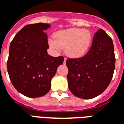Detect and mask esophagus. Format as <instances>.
<instances>
[{"label": "esophagus", "instance_id": "obj_1", "mask_svg": "<svg viewBox=\"0 0 124 124\" xmlns=\"http://www.w3.org/2000/svg\"><path fill=\"white\" fill-rule=\"evenodd\" d=\"M66 60H67V59L66 58H65V59H64V63H63L64 64H65V63H66Z\"/></svg>", "mask_w": 124, "mask_h": 124}]
</instances>
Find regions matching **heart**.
Returning <instances> with one entry per match:
<instances>
[{"label":"heart","instance_id":"1","mask_svg":"<svg viewBox=\"0 0 124 124\" xmlns=\"http://www.w3.org/2000/svg\"><path fill=\"white\" fill-rule=\"evenodd\" d=\"M92 43V35L88 30L72 28L55 32L49 40L50 47L55 50L65 49L71 57L79 58L85 55Z\"/></svg>","mask_w":124,"mask_h":124}]
</instances>
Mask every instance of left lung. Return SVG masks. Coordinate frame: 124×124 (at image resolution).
<instances>
[{"instance_id": "left-lung-1", "label": "left lung", "mask_w": 124, "mask_h": 124, "mask_svg": "<svg viewBox=\"0 0 124 124\" xmlns=\"http://www.w3.org/2000/svg\"><path fill=\"white\" fill-rule=\"evenodd\" d=\"M115 63L112 39L100 29L95 33L92 46L85 56L67 60L69 90L84 100L98 96L111 82Z\"/></svg>"}]
</instances>
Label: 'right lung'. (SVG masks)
I'll list each match as a JSON object with an SVG mask.
<instances>
[{
    "label": "right lung",
    "instance_id": "add662e5",
    "mask_svg": "<svg viewBox=\"0 0 124 124\" xmlns=\"http://www.w3.org/2000/svg\"><path fill=\"white\" fill-rule=\"evenodd\" d=\"M49 24L26 25L11 41L7 61L8 73L15 88L29 97L43 96L49 92L51 79L64 57L47 53Z\"/></svg>",
    "mask_w": 124,
    "mask_h": 124
}]
</instances>
